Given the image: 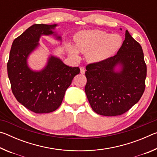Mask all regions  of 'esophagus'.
<instances>
[{
	"instance_id": "1",
	"label": "esophagus",
	"mask_w": 157,
	"mask_h": 157,
	"mask_svg": "<svg viewBox=\"0 0 157 157\" xmlns=\"http://www.w3.org/2000/svg\"><path fill=\"white\" fill-rule=\"evenodd\" d=\"M85 71H86V70H85V68L84 67H80V73L82 74H84Z\"/></svg>"
}]
</instances>
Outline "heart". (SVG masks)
Wrapping results in <instances>:
<instances>
[{"label":"heart","instance_id":"b5f03b06","mask_svg":"<svg viewBox=\"0 0 157 157\" xmlns=\"http://www.w3.org/2000/svg\"><path fill=\"white\" fill-rule=\"evenodd\" d=\"M75 46L67 44V50L73 59H79V51L86 54L89 62L100 63L109 59L121 48L123 39L118 34H110L99 30L81 31L75 36Z\"/></svg>","mask_w":157,"mask_h":157}]
</instances>
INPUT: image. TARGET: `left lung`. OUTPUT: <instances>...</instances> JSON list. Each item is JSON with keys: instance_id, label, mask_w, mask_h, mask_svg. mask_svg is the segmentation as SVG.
Masks as SVG:
<instances>
[{"instance_id": "8db88e82", "label": "left lung", "mask_w": 157, "mask_h": 157, "mask_svg": "<svg viewBox=\"0 0 157 157\" xmlns=\"http://www.w3.org/2000/svg\"><path fill=\"white\" fill-rule=\"evenodd\" d=\"M86 69L85 93L92 109L100 115L125 113L145 91L147 66L142 47L127 30L116 55L89 64Z\"/></svg>"}]
</instances>
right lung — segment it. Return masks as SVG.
I'll return each mask as SVG.
<instances>
[{
    "instance_id": "obj_1",
    "label": "right lung",
    "mask_w": 157,
    "mask_h": 157,
    "mask_svg": "<svg viewBox=\"0 0 157 157\" xmlns=\"http://www.w3.org/2000/svg\"><path fill=\"white\" fill-rule=\"evenodd\" d=\"M57 24H34L13 41L7 62V74L13 94L21 105L36 113L54 111L62 104L65 92L79 67H71L60 58L50 55L46 65L34 71L28 65L31 53L38 48L41 36L52 35L62 41L54 30Z\"/></svg>"
}]
</instances>
